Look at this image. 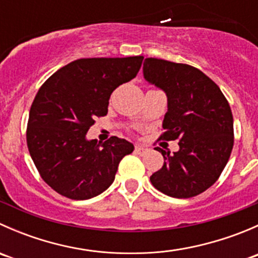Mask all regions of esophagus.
<instances>
[{"label": "esophagus", "mask_w": 258, "mask_h": 258, "mask_svg": "<svg viewBox=\"0 0 258 258\" xmlns=\"http://www.w3.org/2000/svg\"><path fill=\"white\" fill-rule=\"evenodd\" d=\"M135 148H136V152L140 153V155H145V153H147L148 151H150L147 147H146V146L140 145V144H137L136 147H135Z\"/></svg>", "instance_id": "esophagus-1"}]
</instances>
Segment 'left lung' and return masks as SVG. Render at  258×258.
Returning <instances> with one entry per match:
<instances>
[{
	"mask_svg": "<svg viewBox=\"0 0 258 258\" xmlns=\"http://www.w3.org/2000/svg\"><path fill=\"white\" fill-rule=\"evenodd\" d=\"M144 77L167 96L161 137L179 140V150L156 147L163 156L151 183L167 196L188 199L212 186L233 147V117L222 91L199 69L158 58H146Z\"/></svg>",
	"mask_w": 258,
	"mask_h": 258,
	"instance_id": "8db88e82",
	"label": "left lung"
}]
</instances>
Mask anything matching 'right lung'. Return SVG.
<instances>
[{"mask_svg":"<svg viewBox=\"0 0 258 258\" xmlns=\"http://www.w3.org/2000/svg\"><path fill=\"white\" fill-rule=\"evenodd\" d=\"M142 56L81 58L54 72L33 100L27 146L41 177L71 200L98 196L112 184L122 158L134 145L113 136L87 140L96 117L106 116L111 93L136 77Z\"/></svg>","mask_w":258,"mask_h":258,"instance_id":"obj_1","label":"right lung"}]
</instances>
